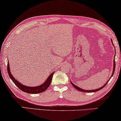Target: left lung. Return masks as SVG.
Returning <instances> with one entry per match:
<instances>
[{
	"label": "left lung",
	"mask_w": 121,
	"mask_h": 121,
	"mask_svg": "<svg viewBox=\"0 0 121 121\" xmlns=\"http://www.w3.org/2000/svg\"><path fill=\"white\" fill-rule=\"evenodd\" d=\"M111 41H112V39H111ZM112 45H114V44H113V43H112ZM115 59H114V68H113V71H112V76H111V77H112V76H113V74H114V71H115ZM111 77H110V78H111ZM109 80H110V79H109V80L107 81V82L105 84H104V86H102L101 87H100V88H98V89H96V90H84V89H82V88H80V87H78L77 86H76V85H75L74 84H73V83L71 82V84H72V85L76 89V90H78V91H81V92H87V93H91V92H97V91H100V90H101L102 88H103L104 87V86H106V85L107 84V83L109 81Z\"/></svg>",
	"instance_id": "obj_1"
}]
</instances>
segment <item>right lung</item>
I'll use <instances>...</instances> for the list:
<instances>
[{
    "instance_id": "1",
    "label": "right lung",
    "mask_w": 121,
    "mask_h": 121,
    "mask_svg": "<svg viewBox=\"0 0 121 121\" xmlns=\"http://www.w3.org/2000/svg\"><path fill=\"white\" fill-rule=\"evenodd\" d=\"M7 72L8 73H9V77H10L11 80L13 81L15 85L20 89V90H21L22 91H23V92L30 94H37L39 93L44 92V91L49 87V86H50L51 80H52V79L53 74L54 73V72L52 73L48 77V78H47V80L45 81L43 84L36 87H29L26 86L22 84L21 83L17 82V81L14 78V77H13L11 72L9 61H8L7 62Z\"/></svg>"
}]
</instances>
